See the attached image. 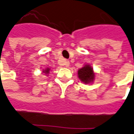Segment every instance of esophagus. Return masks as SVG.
Instances as JSON below:
<instances>
[{
  "label": "esophagus",
  "instance_id": "1",
  "mask_svg": "<svg viewBox=\"0 0 134 134\" xmlns=\"http://www.w3.org/2000/svg\"><path fill=\"white\" fill-rule=\"evenodd\" d=\"M62 64L61 65H64L66 67H68L70 66V62H69V61H66V60H64V61H62Z\"/></svg>",
  "mask_w": 134,
  "mask_h": 134
}]
</instances>
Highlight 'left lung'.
I'll return each instance as SVG.
<instances>
[{
  "mask_svg": "<svg viewBox=\"0 0 134 134\" xmlns=\"http://www.w3.org/2000/svg\"><path fill=\"white\" fill-rule=\"evenodd\" d=\"M78 76L81 81L84 83H91L94 81L95 73L90 64H85L78 71Z\"/></svg>",
  "mask_w": 134,
  "mask_h": 134,
  "instance_id": "1",
  "label": "left lung"
}]
</instances>
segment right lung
Listing matches in <instances>:
<instances>
[{"label":"right lung","mask_w":134,"mask_h":134,"mask_svg":"<svg viewBox=\"0 0 134 134\" xmlns=\"http://www.w3.org/2000/svg\"><path fill=\"white\" fill-rule=\"evenodd\" d=\"M50 68L49 67H47V68H45L44 70H43V71H42V72L43 73H44V74H46L47 75H48V74H49V72H50Z\"/></svg>","instance_id":"obj_1"}]
</instances>
